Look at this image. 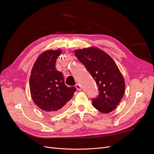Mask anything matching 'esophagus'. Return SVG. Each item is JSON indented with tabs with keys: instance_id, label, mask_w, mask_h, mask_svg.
<instances>
[{
	"instance_id": "1",
	"label": "esophagus",
	"mask_w": 154,
	"mask_h": 154,
	"mask_svg": "<svg viewBox=\"0 0 154 154\" xmlns=\"http://www.w3.org/2000/svg\"><path fill=\"white\" fill-rule=\"evenodd\" d=\"M76 88H77V90H78V91H81L82 90V87H81L80 85H79V84H76Z\"/></svg>"
}]
</instances>
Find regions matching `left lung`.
<instances>
[{
    "instance_id": "8db88e82",
    "label": "left lung",
    "mask_w": 154,
    "mask_h": 154,
    "mask_svg": "<svg viewBox=\"0 0 154 154\" xmlns=\"http://www.w3.org/2000/svg\"><path fill=\"white\" fill-rule=\"evenodd\" d=\"M98 87L99 95L92 105L102 113L115 110L123 96L125 83L117 65L103 51L94 47L74 51Z\"/></svg>"
}]
</instances>
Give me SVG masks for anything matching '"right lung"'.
Here are the masks:
<instances>
[{
  "label": "right lung",
  "instance_id": "add662e5",
  "mask_svg": "<svg viewBox=\"0 0 154 154\" xmlns=\"http://www.w3.org/2000/svg\"><path fill=\"white\" fill-rule=\"evenodd\" d=\"M62 50H48L35 61L29 78L30 92L34 103L40 109L51 114H58L66 108L67 102L76 91L64 83L63 74L55 64Z\"/></svg>",
  "mask_w": 154,
  "mask_h": 154
}]
</instances>
